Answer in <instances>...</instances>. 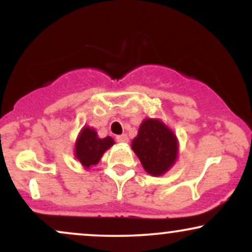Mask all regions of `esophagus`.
Listing matches in <instances>:
<instances>
[{
    "instance_id": "obj_1",
    "label": "esophagus",
    "mask_w": 252,
    "mask_h": 252,
    "mask_svg": "<svg viewBox=\"0 0 252 252\" xmlns=\"http://www.w3.org/2000/svg\"><path fill=\"white\" fill-rule=\"evenodd\" d=\"M116 140H117V142H120V143H128V142H129V138H128V136H126V134H123V135H120V136H117V137H116Z\"/></svg>"
}]
</instances>
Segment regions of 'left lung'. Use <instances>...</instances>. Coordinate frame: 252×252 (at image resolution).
<instances>
[{"instance_id":"1","label":"left lung","mask_w":252,"mask_h":252,"mask_svg":"<svg viewBox=\"0 0 252 252\" xmlns=\"http://www.w3.org/2000/svg\"><path fill=\"white\" fill-rule=\"evenodd\" d=\"M131 149L140 158L144 170L161 176L174 166L179 155V142L172 129L158 118H146L132 140Z\"/></svg>"}]
</instances>
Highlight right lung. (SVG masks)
I'll return each instance as SVG.
<instances>
[{
  "label": "right lung",
  "instance_id": "right-lung-1",
  "mask_svg": "<svg viewBox=\"0 0 252 252\" xmlns=\"http://www.w3.org/2000/svg\"><path fill=\"white\" fill-rule=\"evenodd\" d=\"M115 144L114 138L98 137L96 129L85 126L80 130L74 143V158L82 163L85 169L99 162L104 153Z\"/></svg>",
  "mask_w": 252,
  "mask_h": 252
}]
</instances>
